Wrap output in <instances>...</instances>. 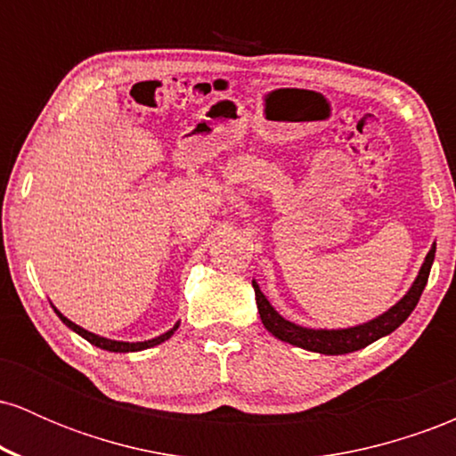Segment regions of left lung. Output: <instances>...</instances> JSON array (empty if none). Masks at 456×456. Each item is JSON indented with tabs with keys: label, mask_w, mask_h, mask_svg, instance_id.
<instances>
[{
	"label": "left lung",
	"mask_w": 456,
	"mask_h": 456,
	"mask_svg": "<svg viewBox=\"0 0 456 456\" xmlns=\"http://www.w3.org/2000/svg\"><path fill=\"white\" fill-rule=\"evenodd\" d=\"M433 259H436V242L428 248L425 261H422L418 276L413 279L411 287L405 291V296L399 302H395L388 311H384L381 315L369 319V322L358 323V326L349 328H306L300 323L289 322L270 305V300L265 297L257 281L253 279V289H255V300H257L259 317L265 330L276 337L282 343H289L294 347L306 349V352H315L323 355H343L358 352V349L366 347V345L375 343L381 337H388L390 332H395L396 328L411 315V311L416 308L418 300H420L422 289H425L428 281V272H431Z\"/></svg>",
	"instance_id": "left-lung-1"
}]
</instances>
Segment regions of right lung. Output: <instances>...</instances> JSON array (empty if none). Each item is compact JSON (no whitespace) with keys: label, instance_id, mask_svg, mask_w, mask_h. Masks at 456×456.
<instances>
[{"label":"right lung","instance_id":"1","mask_svg":"<svg viewBox=\"0 0 456 456\" xmlns=\"http://www.w3.org/2000/svg\"><path fill=\"white\" fill-rule=\"evenodd\" d=\"M51 306H53V305H51ZM53 311L57 313V317H60L61 322H64L66 326L72 330V332H77L78 337H83V338H86V341H87V343H92L94 347H101V349H104V352H115V354L141 352V349H150V347H156V345H160V343L169 341V338L174 337V332H175V330L180 328V322H175V323H174V328H169V330H167V332H162L160 337L148 338V341H137V343H128V341H113V338L101 337V334H94V332H90V330H86V328L77 326L75 322H70V319L61 315V313L57 311L55 306H53Z\"/></svg>","mask_w":456,"mask_h":456}]
</instances>
